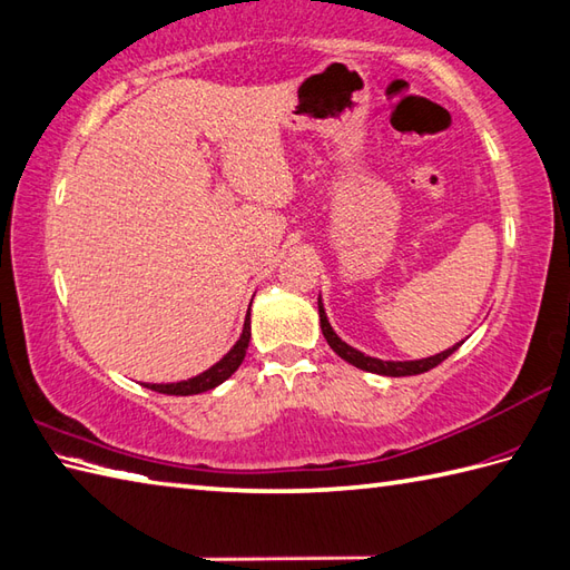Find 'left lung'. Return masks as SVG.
Masks as SVG:
<instances>
[{
  "instance_id": "obj_1",
  "label": "left lung",
  "mask_w": 570,
  "mask_h": 570,
  "mask_svg": "<svg viewBox=\"0 0 570 570\" xmlns=\"http://www.w3.org/2000/svg\"><path fill=\"white\" fill-rule=\"evenodd\" d=\"M317 305H320V324H322V334L326 338V344L334 348L336 356L344 358L346 363L356 365V368L361 371H368V373H377V375H390V377H402V375H420V373H426L432 371L434 365H439L441 361H446L453 351H456L461 344L451 346L446 351L436 353V356H429V358H420V361H381V358H373V356H365L363 351L348 346L346 341H341V336L334 332L332 324H328L326 320V312H324V302H322V295L317 297Z\"/></svg>"
}]
</instances>
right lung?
<instances>
[{"label": "right lung", "mask_w": 570, "mask_h": 570, "mask_svg": "<svg viewBox=\"0 0 570 570\" xmlns=\"http://www.w3.org/2000/svg\"><path fill=\"white\" fill-rule=\"evenodd\" d=\"M248 341H250V307L246 312L242 336H238V341L229 348V353H226L222 361L214 363L212 368H207L205 373H199L195 377H187V381H178V383H146V387L156 390V392H163V395H199V392L214 390L217 385H222L226 377H232L236 373L238 365H242V361L246 356V348H248Z\"/></svg>", "instance_id": "right-lung-1"}]
</instances>
